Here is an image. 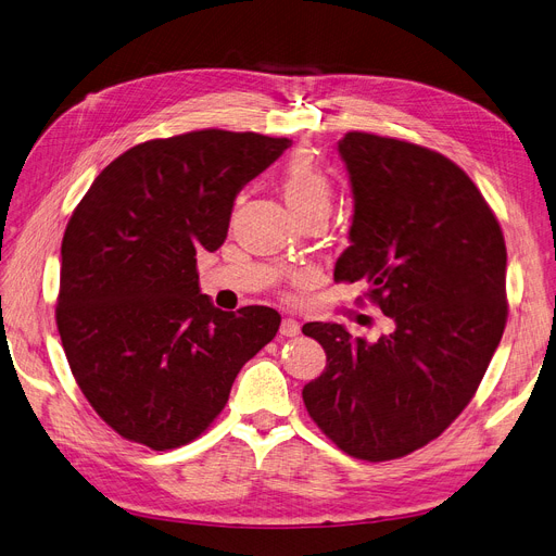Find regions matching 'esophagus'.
<instances>
[{
	"instance_id": "1",
	"label": "esophagus",
	"mask_w": 556,
	"mask_h": 556,
	"mask_svg": "<svg viewBox=\"0 0 556 556\" xmlns=\"http://www.w3.org/2000/svg\"><path fill=\"white\" fill-rule=\"evenodd\" d=\"M301 332V324L296 319H282L280 324V334L285 337H296Z\"/></svg>"
}]
</instances>
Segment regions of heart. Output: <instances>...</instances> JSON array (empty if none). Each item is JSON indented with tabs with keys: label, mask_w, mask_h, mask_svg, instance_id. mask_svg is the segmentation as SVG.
I'll return each mask as SVG.
<instances>
[{
	"label": "heart",
	"mask_w": 556,
	"mask_h": 556,
	"mask_svg": "<svg viewBox=\"0 0 556 556\" xmlns=\"http://www.w3.org/2000/svg\"><path fill=\"white\" fill-rule=\"evenodd\" d=\"M280 190L287 205L303 219L312 213H328L332 201V185L319 161L307 151L294 153L282 165Z\"/></svg>",
	"instance_id": "heart-1"
}]
</instances>
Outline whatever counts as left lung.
I'll return each mask as SVG.
<instances>
[{"mask_svg":"<svg viewBox=\"0 0 556 556\" xmlns=\"http://www.w3.org/2000/svg\"><path fill=\"white\" fill-rule=\"evenodd\" d=\"M339 155L355 213L334 280H366L393 328L366 341L305 324L328 362L303 403L339 451L389 462L437 439L478 391L507 324V247L482 192L445 155L362 130L339 140Z\"/></svg>","mask_w":556,"mask_h":556,"instance_id":"obj_1","label":"left lung"}]
</instances>
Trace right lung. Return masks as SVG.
Masks as SVG:
<instances>
[{"label":"right lung","instance_id":"obj_1","mask_svg":"<svg viewBox=\"0 0 556 556\" xmlns=\"http://www.w3.org/2000/svg\"><path fill=\"white\" fill-rule=\"evenodd\" d=\"M289 144L222 128L149 140L74 207L56 324L78 389L119 437L151 451L194 441L276 337V309L224 312L201 294L197 251L224 244L235 197Z\"/></svg>","mask_w":556,"mask_h":556}]
</instances>
